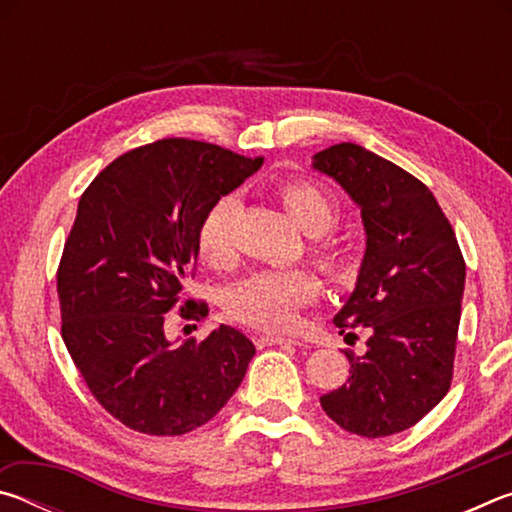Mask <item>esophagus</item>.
Returning <instances> with one entry per match:
<instances>
[{"label": "esophagus", "instance_id": "34e87169", "mask_svg": "<svg viewBox=\"0 0 512 512\" xmlns=\"http://www.w3.org/2000/svg\"><path fill=\"white\" fill-rule=\"evenodd\" d=\"M255 343L257 348H266V345H296L298 341L287 339V336H280V334H259Z\"/></svg>", "mask_w": 512, "mask_h": 512}]
</instances>
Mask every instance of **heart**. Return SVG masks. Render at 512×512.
Instances as JSON below:
<instances>
[{"label":"heart","instance_id":"heart-1","mask_svg":"<svg viewBox=\"0 0 512 512\" xmlns=\"http://www.w3.org/2000/svg\"><path fill=\"white\" fill-rule=\"evenodd\" d=\"M280 196L293 221L309 235L329 230L339 216L334 196L309 180L284 183ZM237 207L235 196H223L198 223L196 244L205 262L225 264L232 257V221L237 216ZM316 259L327 273L336 277H345L350 271L348 257L334 246L316 248ZM316 293V280L302 268L257 271L230 289L225 309L232 318L250 327L287 329L296 323L298 311L309 305Z\"/></svg>","mask_w":512,"mask_h":512}]
</instances>
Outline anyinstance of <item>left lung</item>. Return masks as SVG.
<instances>
[{
	"label": "left lung",
	"instance_id": "8db88e82",
	"mask_svg": "<svg viewBox=\"0 0 512 512\" xmlns=\"http://www.w3.org/2000/svg\"><path fill=\"white\" fill-rule=\"evenodd\" d=\"M311 169L361 210L366 253L339 327H370L366 354L345 352L352 377L320 397L341 429L384 438L420 422L449 391L465 291V262L433 194L359 144H336Z\"/></svg>",
	"mask_w": 512,
	"mask_h": 512
}]
</instances>
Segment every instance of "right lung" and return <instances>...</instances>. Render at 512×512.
Wrapping results in <instances>:
<instances>
[{"mask_svg": "<svg viewBox=\"0 0 512 512\" xmlns=\"http://www.w3.org/2000/svg\"><path fill=\"white\" fill-rule=\"evenodd\" d=\"M259 167L262 158L216 144L160 140L110 162L83 192L58 268L63 341L92 395L126 427L183 436L244 381L255 345L239 329L178 343L164 336V314L194 273L205 212ZM205 311L192 302L187 316Z\"/></svg>", "mask_w": 512, "mask_h": 512, "instance_id": "1", "label": "right lung"}]
</instances>
